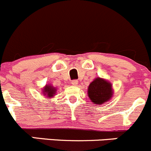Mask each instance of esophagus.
<instances>
[{
  "instance_id": "34e87169",
  "label": "esophagus",
  "mask_w": 151,
  "mask_h": 151,
  "mask_svg": "<svg viewBox=\"0 0 151 151\" xmlns=\"http://www.w3.org/2000/svg\"><path fill=\"white\" fill-rule=\"evenodd\" d=\"M77 84H78V80H72V81H71V85H72L76 86V85H77Z\"/></svg>"
}]
</instances>
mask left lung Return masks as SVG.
<instances>
[{
  "mask_svg": "<svg viewBox=\"0 0 151 151\" xmlns=\"http://www.w3.org/2000/svg\"><path fill=\"white\" fill-rule=\"evenodd\" d=\"M113 93L112 83L101 77L94 79L88 88V97L96 105H101L109 101L113 96Z\"/></svg>",
  "mask_w": 151,
  "mask_h": 151,
  "instance_id": "obj_1",
  "label": "left lung"
}]
</instances>
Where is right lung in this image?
<instances>
[{
  "label": "right lung",
  "mask_w": 151,
  "mask_h": 151,
  "mask_svg": "<svg viewBox=\"0 0 151 151\" xmlns=\"http://www.w3.org/2000/svg\"><path fill=\"white\" fill-rule=\"evenodd\" d=\"M56 91H57L56 88H55L54 86L50 84H47L42 89V93L44 94V96H46V97L48 99H50L52 97L55 96Z\"/></svg>",
  "instance_id": "add662e5"
}]
</instances>
